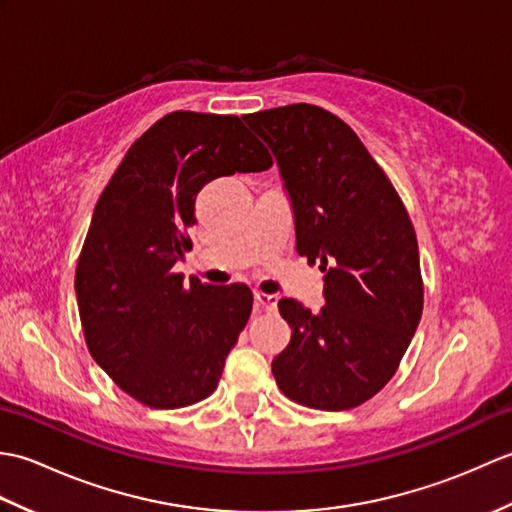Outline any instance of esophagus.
Here are the masks:
<instances>
[{
	"mask_svg": "<svg viewBox=\"0 0 512 512\" xmlns=\"http://www.w3.org/2000/svg\"><path fill=\"white\" fill-rule=\"evenodd\" d=\"M277 295H266V292H255V303L259 308H264V310H275L277 308Z\"/></svg>",
	"mask_w": 512,
	"mask_h": 512,
	"instance_id": "obj_1",
	"label": "esophagus"
}]
</instances>
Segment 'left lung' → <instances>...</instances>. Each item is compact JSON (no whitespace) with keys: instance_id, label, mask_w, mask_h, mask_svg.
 I'll use <instances>...</instances> for the list:
<instances>
[{"instance_id":"obj_1","label":"left lung","mask_w":512,"mask_h":512,"mask_svg":"<svg viewBox=\"0 0 512 512\" xmlns=\"http://www.w3.org/2000/svg\"><path fill=\"white\" fill-rule=\"evenodd\" d=\"M244 121L277 158L299 255L325 273L321 312L279 301L292 336L273 361V376L299 405H363L396 374L422 317L409 213L361 138L332 112L295 103Z\"/></svg>"}]
</instances>
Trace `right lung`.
<instances>
[{
  "label": "right lung",
  "instance_id": "1",
  "mask_svg": "<svg viewBox=\"0 0 512 512\" xmlns=\"http://www.w3.org/2000/svg\"><path fill=\"white\" fill-rule=\"evenodd\" d=\"M273 167L239 116L171 112L129 147L94 206L74 290L92 358L125 394L154 409L211 396L253 310L244 284H184L206 182Z\"/></svg>",
  "mask_w": 512,
  "mask_h": 512
}]
</instances>
